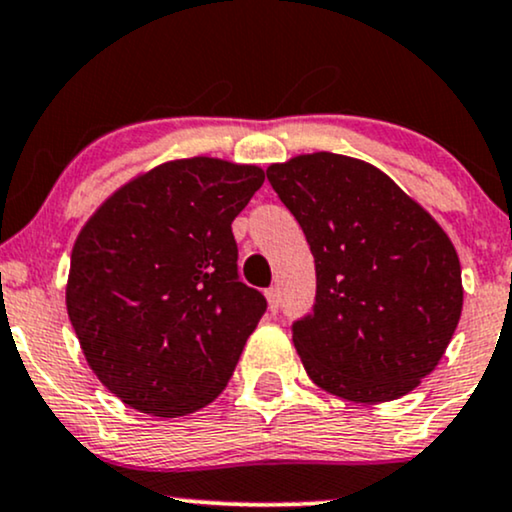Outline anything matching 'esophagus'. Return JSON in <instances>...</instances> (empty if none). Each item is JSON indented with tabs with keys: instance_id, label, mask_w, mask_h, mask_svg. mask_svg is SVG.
Listing matches in <instances>:
<instances>
[{
	"instance_id": "34e87169",
	"label": "esophagus",
	"mask_w": 512,
	"mask_h": 512,
	"mask_svg": "<svg viewBox=\"0 0 512 512\" xmlns=\"http://www.w3.org/2000/svg\"><path fill=\"white\" fill-rule=\"evenodd\" d=\"M267 300H269V307H272V312L279 310V303H281V298H279V288H276V286L267 288Z\"/></svg>"
}]
</instances>
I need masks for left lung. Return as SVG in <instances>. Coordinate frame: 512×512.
<instances>
[{"label":"left lung","mask_w":512,"mask_h":512,"mask_svg":"<svg viewBox=\"0 0 512 512\" xmlns=\"http://www.w3.org/2000/svg\"><path fill=\"white\" fill-rule=\"evenodd\" d=\"M267 178L315 257V307L293 322L307 377L355 403L410 393L439 365L463 312L451 238L360 159L300 155Z\"/></svg>","instance_id":"obj_1"}]
</instances>
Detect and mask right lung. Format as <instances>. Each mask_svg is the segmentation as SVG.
Segmentation results:
<instances>
[{
  "mask_svg": "<svg viewBox=\"0 0 512 512\" xmlns=\"http://www.w3.org/2000/svg\"><path fill=\"white\" fill-rule=\"evenodd\" d=\"M264 183L214 157L155 166L116 190L71 252L66 310L97 379L155 417H181L229 384L267 300L238 279L231 221Z\"/></svg>",
  "mask_w": 512,
  "mask_h": 512,
  "instance_id": "right-lung-1",
  "label": "right lung"
}]
</instances>
